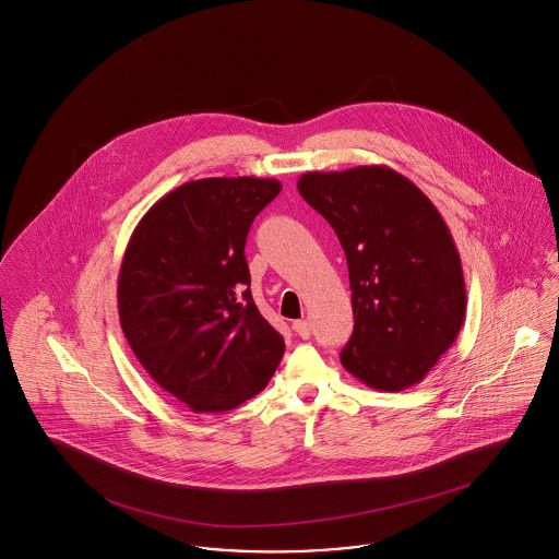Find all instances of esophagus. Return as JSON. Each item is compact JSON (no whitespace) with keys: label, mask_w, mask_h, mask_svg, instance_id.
Returning <instances> with one entry per match:
<instances>
[{"label":"esophagus","mask_w":559,"mask_h":559,"mask_svg":"<svg viewBox=\"0 0 559 559\" xmlns=\"http://www.w3.org/2000/svg\"><path fill=\"white\" fill-rule=\"evenodd\" d=\"M294 331L301 340H308L310 337V323L308 321H296L294 323Z\"/></svg>","instance_id":"34e87169"}]
</instances>
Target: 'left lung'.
Listing matches in <instances>:
<instances>
[{"label": "left lung", "mask_w": 559, "mask_h": 559, "mask_svg": "<svg viewBox=\"0 0 559 559\" xmlns=\"http://www.w3.org/2000/svg\"><path fill=\"white\" fill-rule=\"evenodd\" d=\"M297 190L328 219L348 262L355 329L340 361L376 391L423 382L466 314L459 249L441 213L382 165L304 173Z\"/></svg>", "instance_id": "left-lung-1"}]
</instances>
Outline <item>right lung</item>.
<instances>
[{
	"label": "right lung",
	"instance_id": "1",
	"mask_svg": "<svg viewBox=\"0 0 559 559\" xmlns=\"http://www.w3.org/2000/svg\"><path fill=\"white\" fill-rule=\"evenodd\" d=\"M276 179L209 177L160 198L136 224L118 276L134 357L197 414L228 412L265 389L285 353L251 296L245 258Z\"/></svg>",
	"mask_w": 559,
	"mask_h": 559
}]
</instances>
